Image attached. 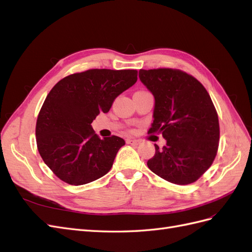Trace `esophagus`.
<instances>
[{
  "label": "esophagus",
  "instance_id": "1",
  "mask_svg": "<svg viewBox=\"0 0 252 252\" xmlns=\"http://www.w3.org/2000/svg\"><path fill=\"white\" fill-rule=\"evenodd\" d=\"M126 143L129 145H139L140 141L139 140H135V139H127Z\"/></svg>",
  "mask_w": 252,
  "mask_h": 252
}]
</instances>
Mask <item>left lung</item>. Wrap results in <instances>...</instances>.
<instances>
[{
  "mask_svg": "<svg viewBox=\"0 0 252 252\" xmlns=\"http://www.w3.org/2000/svg\"><path fill=\"white\" fill-rule=\"evenodd\" d=\"M155 96L154 123L148 133H161L166 145L148 159V168L173 184L201 178L215 159L220 140L218 113L210 95L192 75L179 69L139 71Z\"/></svg>",
  "mask_w": 252,
  "mask_h": 252,
  "instance_id": "1",
  "label": "left lung"
}]
</instances>
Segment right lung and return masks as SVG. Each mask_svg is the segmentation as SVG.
<instances>
[{"label":"right lung","mask_w":252,"mask_h":252,"mask_svg":"<svg viewBox=\"0 0 252 252\" xmlns=\"http://www.w3.org/2000/svg\"><path fill=\"white\" fill-rule=\"evenodd\" d=\"M136 80L132 69H89L53 86L37 116L35 136L43 161L60 180L79 186L111 169L125 141L117 135L100 139L91 123Z\"/></svg>","instance_id":"add662e5"}]
</instances>
